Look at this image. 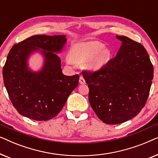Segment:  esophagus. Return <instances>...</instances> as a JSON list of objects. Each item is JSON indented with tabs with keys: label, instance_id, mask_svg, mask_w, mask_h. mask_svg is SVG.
Here are the masks:
<instances>
[{
	"label": "esophagus",
	"instance_id": "1",
	"mask_svg": "<svg viewBox=\"0 0 158 158\" xmlns=\"http://www.w3.org/2000/svg\"><path fill=\"white\" fill-rule=\"evenodd\" d=\"M79 83L81 84H85V79H84V77L83 76L80 77Z\"/></svg>",
	"mask_w": 158,
	"mask_h": 158
}]
</instances>
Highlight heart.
Wrapping results in <instances>:
<instances>
[{
    "mask_svg": "<svg viewBox=\"0 0 158 158\" xmlns=\"http://www.w3.org/2000/svg\"><path fill=\"white\" fill-rule=\"evenodd\" d=\"M99 41L77 43L71 48L68 63L73 62L83 64V68L90 72H96L103 68L111 58V51Z\"/></svg>",
    "mask_w": 158,
    "mask_h": 158,
    "instance_id": "b5f03b06",
    "label": "heart"
}]
</instances>
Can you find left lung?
<instances>
[{"instance_id": "1", "label": "left lung", "mask_w": 158, "mask_h": 158, "mask_svg": "<svg viewBox=\"0 0 158 158\" xmlns=\"http://www.w3.org/2000/svg\"><path fill=\"white\" fill-rule=\"evenodd\" d=\"M116 57L100 70L83 71L89 88L90 104L103 122L118 124L141 111L148 100L153 66L146 49L124 36Z\"/></svg>"}]
</instances>
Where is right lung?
I'll return each instance as SVG.
<instances>
[{"mask_svg": "<svg viewBox=\"0 0 158 158\" xmlns=\"http://www.w3.org/2000/svg\"><path fill=\"white\" fill-rule=\"evenodd\" d=\"M65 35H35L10 49L3 68L5 87L12 104L21 115L36 121H47L60 113L68 96L78 85V75L62 72L61 52ZM40 51L44 64L39 71L28 68L31 54Z\"/></svg>", "mask_w": 158, "mask_h": 158, "instance_id": "1", "label": "right lung"}]
</instances>
